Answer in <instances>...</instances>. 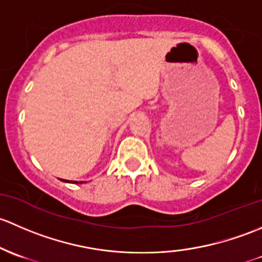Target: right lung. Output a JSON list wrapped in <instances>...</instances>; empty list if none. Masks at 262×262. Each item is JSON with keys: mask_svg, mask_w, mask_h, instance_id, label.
<instances>
[{"mask_svg": "<svg viewBox=\"0 0 262 262\" xmlns=\"http://www.w3.org/2000/svg\"><path fill=\"white\" fill-rule=\"evenodd\" d=\"M63 180V182H66V183H74V184H82L83 182H75V180H71V182H69V180H64V179H61Z\"/></svg>", "mask_w": 262, "mask_h": 262, "instance_id": "obj_1", "label": "right lung"}]
</instances>
